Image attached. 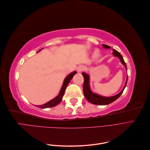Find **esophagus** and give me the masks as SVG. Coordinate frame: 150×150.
<instances>
[{
    "instance_id": "obj_1",
    "label": "esophagus",
    "mask_w": 150,
    "mask_h": 150,
    "mask_svg": "<svg viewBox=\"0 0 150 150\" xmlns=\"http://www.w3.org/2000/svg\"><path fill=\"white\" fill-rule=\"evenodd\" d=\"M84 69H85L84 66H81L78 67V69H77V71H78V72H82L83 71H84Z\"/></svg>"
}]
</instances>
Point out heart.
Returning a JSON list of instances; mask_svg holds the SVG:
<instances>
[{"label":"heart","instance_id":"obj_1","mask_svg":"<svg viewBox=\"0 0 150 150\" xmlns=\"http://www.w3.org/2000/svg\"><path fill=\"white\" fill-rule=\"evenodd\" d=\"M94 56H95V57H98V56H99V53H98V52H95V54H94Z\"/></svg>","mask_w":150,"mask_h":150}]
</instances>
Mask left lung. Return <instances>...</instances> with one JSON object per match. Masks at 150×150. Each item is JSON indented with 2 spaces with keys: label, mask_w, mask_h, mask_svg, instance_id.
<instances>
[{
  "label": "left lung",
  "mask_w": 150,
  "mask_h": 150,
  "mask_svg": "<svg viewBox=\"0 0 150 150\" xmlns=\"http://www.w3.org/2000/svg\"><path fill=\"white\" fill-rule=\"evenodd\" d=\"M103 46L106 48V49H110V46H108V45L106 44H103ZM112 54L115 56L118 57L120 58V59L121 62V63L122 64L125 66V67H126V69L127 71V67H126V63L122 58V56L121 55V54L117 52L116 50L113 49V52ZM82 74L84 76V84H83V92H84V96L86 98V99L87 100L92 104H97V105H106V104H109L111 103H112L113 101H115V100L118 98L121 94L123 92V91L125 88V87L126 86V84H127V81H128V78L126 79V83L125 85V87L123 88V89H122L121 91L115 96H111V97H103L100 96V95H98L97 94L93 93L91 91L90 89L89 88V76L88 74L84 73V72H83Z\"/></svg>",
  "instance_id": "1"
}]
</instances>
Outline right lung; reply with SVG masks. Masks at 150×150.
Wrapping results in <instances>:
<instances>
[{
    "mask_svg": "<svg viewBox=\"0 0 150 150\" xmlns=\"http://www.w3.org/2000/svg\"><path fill=\"white\" fill-rule=\"evenodd\" d=\"M40 50H41V49H40ZM76 73V71L72 72V73H71L70 74L68 75L66 77V78H65L64 83H63L62 86V88H61V89L60 91V93H59V95H58L57 96H56L55 98H54L53 99H52V100H51L50 101L42 104V105H39L38 106L39 108H42V109H43V108H51V107H54V106L57 105L58 104H59V103L62 100L63 96H64V94L65 90H66V88L67 87V84L69 83L70 81L72 78V77L74 76V74ZM36 106L38 107V106Z\"/></svg>",
    "mask_w": 150,
    "mask_h": 150,
    "instance_id": "1",
    "label": "right lung"
}]
</instances>
